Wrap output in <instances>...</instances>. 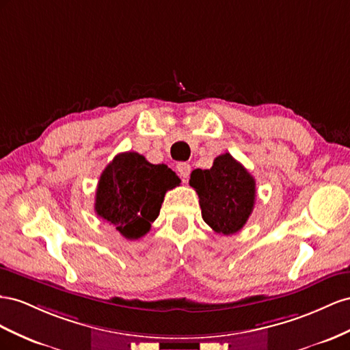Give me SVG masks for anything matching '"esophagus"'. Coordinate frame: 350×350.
<instances>
[{
    "mask_svg": "<svg viewBox=\"0 0 350 350\" xmlns=\"http://www.w3.org/2000/svg\"><path fill=\"white\" fill-rule=\"evenodd\" d=\"M177 173L183 178V182H186L189 178V174H191V165L187 163H178L177 164Z\"/></svg>",
    "mask_w": 350,
    "mask_h": 350,
    "instance_id": "1",
    "label": "esophagus"
}]
</instances>
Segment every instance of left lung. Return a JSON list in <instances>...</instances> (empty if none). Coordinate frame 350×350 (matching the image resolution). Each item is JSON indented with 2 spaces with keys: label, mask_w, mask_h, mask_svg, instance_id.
<instances>
[{
  "label": "left lung",
  "mask_w": 350,
  "mask_h": 350,
  "mask_svg": "<svg viewBox=\"0 0 350 350\" xmlns=\"http://www.w3.org/2000/svg\"><path fill=\"white\" fill-rule=\"evenodd\" d=\"M204 221L218 234H233L246 224L255 205V178L228 154L218 155L209 170L196 168L189 180Z\"/></svg>",
  "instance_id": "1"
}]
</instances>
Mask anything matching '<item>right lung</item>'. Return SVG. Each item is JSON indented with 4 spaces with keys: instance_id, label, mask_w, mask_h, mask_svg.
I'll return each instance as SVG.
<instances>
[{
    "instance_id": "add662e5",
    "label": "right lung",
    "mask_w": 350,
    "mask_h": 350,
    "mask_svg": "<svg viewBox=\"0 0 350 350\" xmlns=\"http://www.w3.org/2000/svg\"><path fill=\"white\" fill-rule=\"evenodd\" d=\"M180 183L164 164H151L137 152L114 157L99 177L95 211L129 241L145 236L159 214L168 189Z\"/></svg>"
}]
</instances>
